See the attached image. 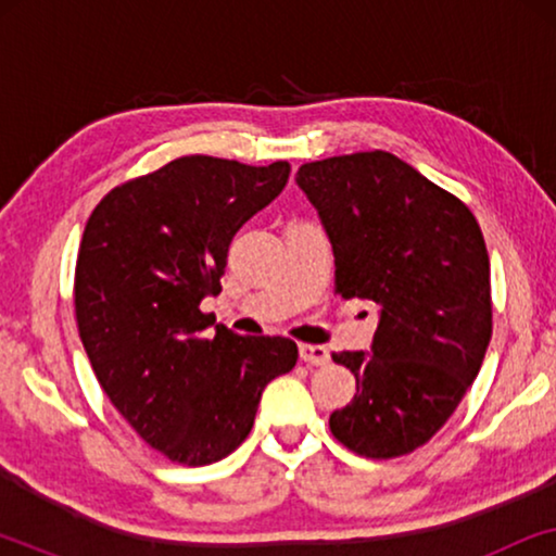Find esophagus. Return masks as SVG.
<instances>
[{
	"label": "esophagus",
	"instance_id": "34e87169",
	"mask_svg": "<svg viewBox=\"0 0 556 556\" xmlns=\"http://www.w3.org/2000/svg\"><path fill=\"white\" fill-rule=\"evenodd\" d=\"M299 354H301V362H306L308 367H324V364H329L331 359L329 349L318 344H301Z\"/></svg>",
	"mask_w": 556,
	"mask_h": 556
}]
</instances>
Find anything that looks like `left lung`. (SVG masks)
Listing matches in <instances>:
<instances>
[{
	"instance_id": "8db88e82",
	"label": "left lung",
	"mask_w": 556,
	"mask_h": 556,
	"mask_svg": "<svg viewBox=\"0 0 556 556\" xmlns=\"http://www.w3.org/2000/svg\"><path fill=\"white\" fill-rule=\"evenodd\" d=\"M295 181L329 232L337 293L382 308L371 352L331 354L356 379L331 435L364 458H400L443 428L481 371L493 331L483 232L466 202L390 151L308 162Z\"/></svg>"
}]
</instances>
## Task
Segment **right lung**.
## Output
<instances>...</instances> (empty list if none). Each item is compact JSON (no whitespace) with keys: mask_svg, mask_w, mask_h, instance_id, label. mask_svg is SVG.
Returning a JSON list of instances; mask_svg holds the SVG:
<instances>
[{"mask_svg":"<svg viewBox=\"0 0 556 556\" xmlns=\"http://www.w3.org/2000/svg\"><path fill=\"white\" fill-rule=\"evenodd\" d=\"M291 164L181 156L113 187L75 263V321L105 397L143 443L210 466L250 435L265 384L295 367L286 337H238L204 295L223 291L235 232L286 187Z\"/></svg>","mask_w":556,"mask_h":556,"instance_id":"1","label":"right lung"}]
</instances>
